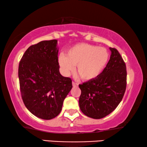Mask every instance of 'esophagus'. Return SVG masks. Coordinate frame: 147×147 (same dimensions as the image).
<instances>
[{"label": "esophagus", "instance_id": "1", "mask_svg": "<svg viewBox=\"0 0 147 147\" xmlns=\"http://www.w3.org/2000/svg\"><path fill=\"white\" fill-rule=\"evenodd\" d=\"M72 85H73L74 87H76V86H78V84L77 83H76V82H72Z\"/></svg>", "mask_w": 147, "mask_h": 147}]
</instances>
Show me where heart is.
I'll use <instances>...</instances> for the list:
<instances>
[{"instance_id":"1","label":"heart","mask_w":147,"mask_h":147,"mask_svg":"<svg viewBox=\"0 0 147 147\" xmlns=\"http://www.w3.org/2000/svg\"><path fill=\"white\" fill-rule=\"evenodd\" d=\"M109 53L105 48L88 43L73 46L66 55L61 54L58 58L62 73L68 76L75 69L82 80L90 81L98 77L108 63Z\"/></svg>"}]
</instances>
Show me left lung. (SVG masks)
<instances>
[{"mask_svg": "<svg viewBox=\"0 0 147 147\" xmlns=\"http://www.w3.org/2000/svg\"><path fill=\"white\" fill-rule=\"evenodd\" d=\"M110 60L98 77L80 84L79 105L88 117L100 119L113 112L123 98L126 87V68L115 48L110 47Z\"/></svg>", "mask_w": 147, "mask_h": 147, "instance_id": "obj_1", "label": "left lung"}]
</instances>
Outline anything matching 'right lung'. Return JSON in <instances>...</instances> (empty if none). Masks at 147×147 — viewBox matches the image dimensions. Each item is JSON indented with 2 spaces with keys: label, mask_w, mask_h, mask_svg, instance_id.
<instances>
[{
  "label": "right lung",
  "mask_w": 147,
  "mask_h": 147,
  "mask_svg": "<svg viewBox=\"0 0 147 147\" xmlns=\"http://www.w3.org/2000/svg\"><path fill=\"white\" fill-rule=\"evenodd\" d=\"M57 40L42 41L28 48L20 61L19 79L26 108L33 115L51 120L61 111L72 88L71 80L59 72Z\"/></svg>",
  "instance_id": "right-lung-1"
}]
</instances>
